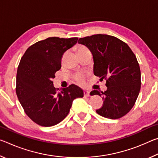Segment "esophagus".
<instances>
[{
  "label": "esophagus",
  "mask_w": 158,
  "mask_h": 158,
  "mask_svg": "<svg viewBox=\"0 0 158 158\" xmlns=\"http://www.w3.org/2000/svg\"><path fill=\"white\" fill-rule=\"evenodd\" d=\"M90 96V92L89 90H85L84 91V97H89Z\"/></svg>",
  "instance_id": "1"
}]
</instances>
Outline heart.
Segmentation results:
<instances>
[{
  "label": "heart",
  "instance_id": "heart-1",
  "mask_svg": "<svg viewBox=\"0 0 158 158\" xmlns=\"http://www.w3.org/2000/svg\"><path fill=\"white\" fill-rule=\"evenodd\" d=\"M86 51H89V49H88L87 48H85V47H79L78 49V53L86 52ZM77 80H78V81L81 83L84 82V78H83L82 77H79L78 78H77Z\"/></svg>",
  "mask_w": 158,
  "mask_h": 158
}]
</instances>
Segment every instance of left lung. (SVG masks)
<instances>
[{"label":"left lung","mask_w":158,"mask_h":158,"mask_svg":"<svg viewBox=\"0 0 158 158\" xmlns=\"http://www.w3.org/2000/svg\"><path fill=\"white\" fill-rule=\"evenodd\" d=\"M78 43L92 53L95 75L106 80V91L94 90L90 93L102 95L103 106L96 112L109 119L125 116L135 105L141 89V71L135 55L126 43L109 35L79 38Z\"/></svg>","instance_id":"left-lung-1"}]
</instances>
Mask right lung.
Returning a JSON list of instances; mask_svg holds the SVG:
<instances>
[{"label": "right lung", "instance_id": "add662e5", "mask_svg": "<svg viewBox=\"0 0 158 158\" xmlns=\"http://www.w3.org/2000/svg\"><path fill=\"white\" fill-rule=\"evenodd\" d=\"M77 40V37H49L28 48L21 58L16 93L25 113L41 126L59 123L68 114L74 99L84 96L83 90L74 84L57 93L52 81L61 68L63 54Z\"/></svg>", "mask_w": 158, "mask_h": 158}]
</instances>
